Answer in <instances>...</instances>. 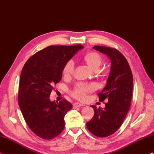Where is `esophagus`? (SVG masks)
Instances as JSON below:
<instances>
[{
  "mask_svg": "<svg viewBox=\"0 0 154 154\" xmlns=\"http://www.w3.org/2000/svg\"><path fill=\"white\" fill-rule=\"evenodd\" d=\"M84 106V105H83L82 103H75L73 104V105H72V107L73 109H76L78 107H80V106Z\"/></svg>",
  "mask_w": 154,
  "mask_h": 154,
  "instance_id": "34e87169",
  "label": "esophagus"
}]
</instances>
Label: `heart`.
<instances>
[{"label":"heart","instance_id":"heart-1","mask_svg":"<svg viewBox=\"0 0 154 154\" xmlns=\"http://www.w3.org/2000/svg\"><path fill=\"white\" fill-rule=\"evenodd\" d=\"M83 60L91 69L96 71L102 64L103 58L100 54L96 51H88L83 56ZM75 64L72 60L68 61L64 64L62 72L64 77H70L73 73ZM96 86L94 83H79L75 85L74 89L71 91V95L78 100H83L88 97V94L93 92Z\"/></svg>","mask_w":154,"mask_h":154}]
</instances>
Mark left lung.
<instances>
[{
  "instance_id": "8db88e82",
  "label": "left lung",
  "mask_w": 154,
  "mask_h": 154,
  "mask_svg": "<svg viewBox=\"0 0 154 154\" xmlns=\"http://www.w3.org/2000/svg\"><path fill=\"white\" fill-rule=\"evenodd\" d=\"M93 49L105 54L111 62L106 86L98 94L99 100H107L102 109L91 106L94 116L86 123L89 131L98 137L113 134L122 126L131 104L133 79L129 64L118 49L96 45Z\"/></svg>"
}]
</instances>
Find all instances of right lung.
<instances>
[{
	"label": "right lung",
	"instance_id": "right-lung-1",
	"mask_svg": "<svg viewBox=\"0 0 154 154\" xmlns=\"http://www.w3.org/2000/svg\"><path fill=\"white\" fill-rule=\"evenodd\" d=\"M82 48V45L47 47L31 56L23 67L18 103L28 127L42 139H53L64 128V116L72 104L66 99L52 102L49 96L62 79L64 64Z\"/></svg>",
	"mask_w": 154,
	"mask_h": 154
}]
</instances>
